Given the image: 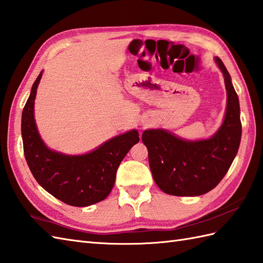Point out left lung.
Masks as SVG:
<instances>
[{"instance_id": "1", "label": "left lung", "mask_w": 263, "mask_h": 263, "mask_svg": "<svg viewBox=\"0 0 263 263\" xmlns=\"http://www.w3.org/2000/svg\"><path fill=\"white\" fill-rule=\"evenodd\" d=\"M215 62L224 76L227 106L224 121L214 136L193 141L165 128H148L142 133L154 180L167 194L197 197L211 191L237 154L242 136L238 96L224 63L219 58Z\"/></svg>"}]
</instances>
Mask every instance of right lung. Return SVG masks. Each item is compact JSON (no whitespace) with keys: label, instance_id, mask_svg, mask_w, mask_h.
<instances>
[{"label":"right lung","instance_id":"right-lung-1","mask_svg":"<svg viewBox=\"0 0 263 263\" xmlns=\"http://www.w3.org/2000/svg\"><path fill=\"white\" fill-rule=\"evenodd\" d=\"M42 76L43 71L33 82L21 117L24 153L30 172L39 185L66 204L88 206L103 201L114 186L121 161L139 142V132L135 128L122 133L83 155L49 149L39 135L33 115Z\"/></svg>","mask_w":263,"mask_h":263}]
</instances>
